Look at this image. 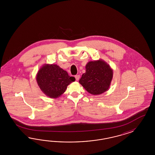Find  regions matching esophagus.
<instances>
[{
  "label": "esophagus",
  "mask_w": 155,
  "mask_h": 155,
  "mask_svg": "<svg viewBox=\"0 0 155 155\" xmlns=\"http://www.w3.org/2000/svg\"><path fill=\"white\" fill-rule=\"evenodd\" d=\"M80 75H75V80H76V81H78L79 79H80Z\"/></svg>",
  "instance_id": "obj_1"
}]
</instances>
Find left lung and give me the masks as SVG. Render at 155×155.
Wrapping results in <instances>:
<instances>
[{
    "mask_svg": "<svg viewBox=\"0 0 155 155\" xmlns=\"http://www.w3.org/2000/svg\"><path fill=\"white\" fill-rule=\"evenodd\" d=\"M86 72L79 82L92 95H99L108 90L113 80V71L103 60L89 61L86 65Z\"/></svg>",
    "mask_w": 155,
    "mask_h": 155,
    "instance_id": "1",
    "label": "left lung"
}]
</instances>
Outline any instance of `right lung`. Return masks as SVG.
<instances>
[{
	"mask_svg": "<svg viewBox=\"0 0 155 155\" xmlns=\"http://www.w3.org/2000/svg\"><path fill=\"white\" fill-rule=\"evenodd\" d=\"M36 79L43 93L51 98L60 97L67 86L75 80L59 66L46 64L38 71Z\"/></svg>",
	"mask_w": 155,
	"mask_h": 155,
	"instance_id": "add662e5",
	"label": "right lung"
}]
</instances>
